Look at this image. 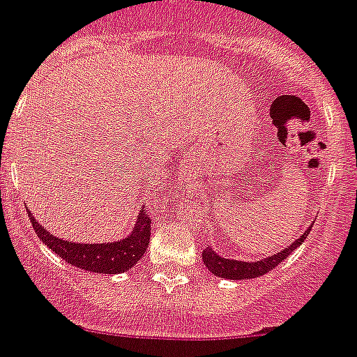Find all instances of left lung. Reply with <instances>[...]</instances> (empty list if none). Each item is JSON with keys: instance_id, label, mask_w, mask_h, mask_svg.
Returning <instances> with one entry per match:
<instances>
[{"instance_id": "8db88e82", "label": "left lung", "mask_w": 357, "mask_h": 357, "mask_svg": "<svg viewBox=\"0 0 357 357\" xmlns=\"http://www.w3.org/2000/svg\"><path fill=\"white\" fill-rule=\"evenodd\" d=\"M311 228L303 235H300V238H296L289 248H286L284 252L277 253V255L268 257V259L257 260V262H243V260H230V259H222V257L217 255L215 252H212V248H206L203 252V262L204 266L210 269V271L215 275V277L221 278H230V280H246V278H257L260 275H266L271 269L277 268L282 260H286L287 257L293 253V250L300 246V244L305 241V237L309 235Z\"/></svg>"}]
</instances>
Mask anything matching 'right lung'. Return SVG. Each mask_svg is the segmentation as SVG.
Wrapping results in <instances>:
<instances>
[{
	"label": "right lung",
	"mask_w": 357,
	"mask_h": 357,
	"mask_svg": "<svg viewBox=\"0 0 357 357\" xmlns=\"http://www.w3.org/2000/svg\"><path fill=\"white\" fill-rule=\"evenodd\" d=\"M29 217L37 237L41 238L52 252L66 260L68 264L93 273L116 275V273L131 269L144 257L149 246V238H151V217H149L145 206L138 213V221H136L132 234L123 241L109 244L68 243V241L54 237L50 231H46L39 222H36L30 212Z\"/></svg>",
	"instance_id": "right-lung-1"
}]
</instances>
